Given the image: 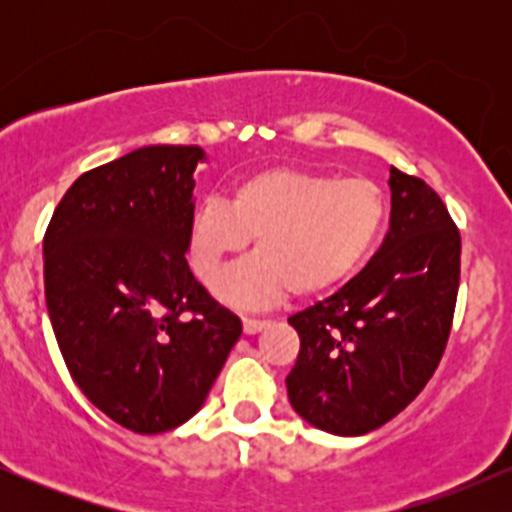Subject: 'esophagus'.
<instances>
[{
  "instance_id": "obj_1",
  "label": "esophagus",
  "mask_w": 512,
  "mask_h": 512,
  "mask_svg": "<svg viewBox=\"0 0 512 512\" xmlns=\"http://www.w3.org/2000/svg\"><path fill=\"white\" fill-rule=\"evenodd\" d=\"M267 325H269L267 320H252V317H243V332H245V334H257V332H262Z\"/></svg>"
}]
</instances>
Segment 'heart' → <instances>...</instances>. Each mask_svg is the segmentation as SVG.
I'll return each instance as SVG.
<instances>
[{
    "label": "heart",
    "mask_w": 512,
    "mask_h": 512,
    "mask_svg": "<svg viewBox=\"0 0 512 512\" xmlns=\"http://www.w3.org/2000/svg\"><path fill=\"white\" fill-rule=\"evenodd\" d=\"M385 223L387 197L375 180L262 168L243 175L228 202L204 199L187 255L197 279L209 284L255 238L260 255L223 274L214 293L240 308H267L291 291L317 296L337 289L368 260Z\"/></svg>",
    "instance_id": "obj_1"
}]
</instances>
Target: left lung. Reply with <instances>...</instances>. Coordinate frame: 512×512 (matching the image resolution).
I'll use <instances>...</instances> for the list:
<instances>
[{
  "mask_svg": "<svg viewBox=\"0 0 512 512\" xmlns=\"http://www.w3.org/2000/svg\"><path fill=\"white\" fill-rule=\"evenodd\" d=\"M390 231L373 260L325 301L289 317L301 337L286 378L301 419L363 436L436 373L460 286V231L421 178L390 168Z\"/></svg>",
  "mask_w": 512,
  "mask_h": 512,
  "instance_id": "left-lung-1",
  "label": "left lung"
}]
</instances>
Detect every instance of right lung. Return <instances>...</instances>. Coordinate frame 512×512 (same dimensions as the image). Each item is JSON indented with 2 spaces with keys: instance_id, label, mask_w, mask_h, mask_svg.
Returning a JSON list of instances; mask_svg holds the SVG:
<instances>
[{
  "instance_id": "right-lung-1",
  "label": "right lung",
  "mask_w": 512,
  "mask_h": 512,
  "mask_svg": "<svg viewBox=\"0 0 512 512\" xmlns=\"http://www.w3.org/2000/svg\"><path fill=\"white\" fill-rule=\"evenodd\" d=\"M199 146H142L74 180L43 240L45 301L79 390L134 433L202 409L243 325L187 267Z\"/></svg>"
}]
</instances>
